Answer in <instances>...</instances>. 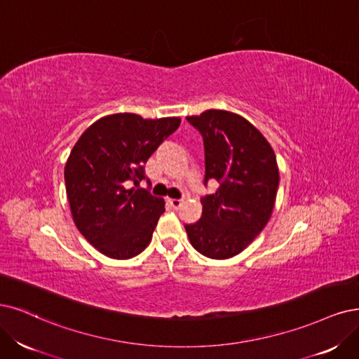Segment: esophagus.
I'll return each mask as SVG.
<instances>
[{
    "label": "esophagus",
    "mask_w": 359,
    "mask_h": 359,
    "mask_svg": "<svg viewBox=\"0 0 359 359\" xmlns=\"http://www.w3.org/2000/svg\"><path fill=\"white\" fill-rule=\"evenodd\" d=\"M170 204H171L172 208H179L183 204V201L182 200H176V198H172V200H170Z\"/></svg>",
    "instance_id": "1"
}]
</instances>
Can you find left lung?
<instances>
[{
    "instance_id": "1",
    "label": "left lung",
    "mask_w": 359,
    "mask_h": 359,
    "mask_svg": "<svg viewBox=\"0 0 359 359\" xmlns=\"http://www.w3.org/2000/svg\"><path fill=\"white\" fill-rule=\"evenodd\" d=\"M204 142L205 176L219 189L201 198L203 216L184 224L192 247L210 259L236 256L266 226L280 175L276 156L262 133L243 116L210 109L188 116Z\"/></svg>"
}]
</instances>
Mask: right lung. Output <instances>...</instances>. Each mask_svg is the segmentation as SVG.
I'll return each mask as SVG.
<instances>
[{"instance_id":"right-lung-1","label":"right lung","mask_w":359,"mask_h":359,"mask_svg":"<svg viewBox=\"0 0 359 359\" xmlns=\"http://www.w3.org/2000/svg\"><path fill=\"white\" fill-rule=\"evenodd\" d=\"M180 126V118L104 116L79 137L65 167L66 195L78 231L102 255L131 259L149 245L164 201L148 189L144 163Z\"/></svg>"}]
</instances>
